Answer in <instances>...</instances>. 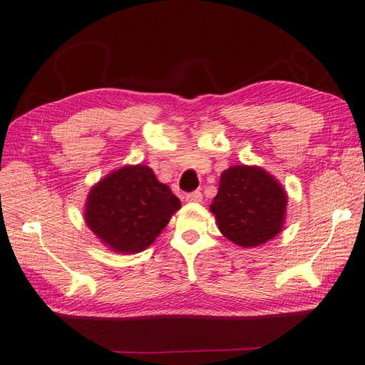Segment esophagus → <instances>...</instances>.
Here are the masks:
<instances>
[{"mask_svg":"<svg viewBox=\"0 0 365 365\" xmlns=\"http://www.w3.org/2000/svg\"><path fill=\"white\" fill-rule=\"evenodd\" d=\"M203 200V195H201L200 190L195 192H190L185 195V201H189V203H200V201Z\"/></svg>","mask_w":365,"mask_h":365,"instance_id":"34e87169","label":"esophagus"}]
</instances>
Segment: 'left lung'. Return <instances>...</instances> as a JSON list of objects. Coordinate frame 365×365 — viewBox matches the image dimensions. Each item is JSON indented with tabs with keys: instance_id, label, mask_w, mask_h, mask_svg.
Returning <instances> with one entry per match:
<instances>
[{
	"instance_id": "1",
	"label": "left lung",
	"mask_w": 365,
	"mask_h": 365,
	"mask_svg": "<svg viewBox=\"0 0 365 365\" xmlns=\"http://www.w3.org/2000/svg\"><path fill=\"white\" fill-rule=\"evenodd\" d=\"M209 209L226 239L242 248H255L282 231L287 192L262 167L232 165L222 173Z\"/></svg>"
}]
</instances>
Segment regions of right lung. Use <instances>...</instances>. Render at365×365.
Wrapping results in <instances>:
<instances>
[{
    "instance_id": "1",
    "label": "right lung",
    "mask_w": 365,
    "mask_h": 365,
    "mask_svg": "<svg viewBox=\"0 0 365 365\" xmlns=\"http://www.w3.org/2000/svg\"><path fill=\"white\" fill-rule=\"evenodd\" d=\"M84 220L110 251L147 250L180 210L181 201L148 165H125L96 182L87 195Z\"/></svg>"
}]
</instances>
